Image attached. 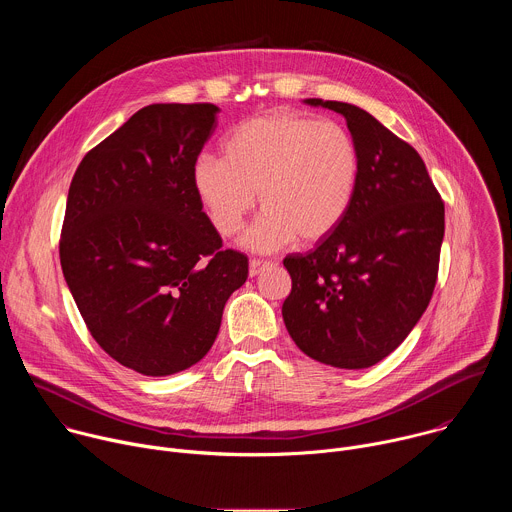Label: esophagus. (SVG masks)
I'll use <instances>...</instances> for the list:
<instances>
[{"label":"esophagus","instance_id":"1","mask_svg":"<svg viewBox=\"0 0 512 512\" xmlns=\"http://www.w3.org/2000/svg\"><path fill=\"white\" fill-rule=\"evenodd\" d=\"M269 265H273V263L261 261V259H251V261H249V275L255 277V275H259L261 271H265Z\"/></svg>","mask_w":512,"mask_h":512}]
</instances>
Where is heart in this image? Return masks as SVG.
Wrapping results in <instances>:
<instances>
[{
  "label": "heart",
  "instance_id": "heart-1",
  "mask_svg": "<svg viewBox=\"0 0 512 512\" xmlns=\"http://www.w3.org/2000/svg\"><path fill=\"white\" fill-rule=\"evenodd\" d=\"M358 178V145L346 127L283 111L239 123L223 143V158L204 154L190 172L196 198L223 237L243 229L259 194L263 212L243 239L257 253L296 237H328L348 214Z\"/></svg>",
  "mask_w": 512,
  "mask_h": 512
}]
</instances>
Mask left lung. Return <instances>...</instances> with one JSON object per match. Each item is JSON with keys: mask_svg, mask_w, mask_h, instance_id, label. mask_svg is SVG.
I'll list each match as a JSON object with an SVG mask.
<instances>
[{"mask_svg": "<svg viewBox=\"0 0 512 512\" xmlns=\"http://www.w3.org/2000/svg\"><path fill=\"white\" fill-rule=\"evenodd\" d=\"M346 119L360 178L344 221L316 249L283 259L291 294L281 314L310 358L369 369L423 316L444 241V202L421 156L364 109L306 99Z\"/></svg>", "mask_w": 512, "mask_h": 512, "instance_id": "obj_1", "label": "left lung"}]
</instances>
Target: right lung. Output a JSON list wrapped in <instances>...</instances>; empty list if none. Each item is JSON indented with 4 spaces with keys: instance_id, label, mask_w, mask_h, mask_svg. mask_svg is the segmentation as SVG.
I'll return each instance as SVG.
<instances>
[{
    "instance_id": "add662e5",
    "label": "right lung",
    "mask_w": 512,
    "mask_h": 512,
    "mask_svg": "<svg viewBox=\"0 0 512 512\" xmlns=\"http://www.w3.org/2000/svg\"><path fill=\"white\" fill-rule=\"evenodd\" d=\"M218 111L139 109L83 158L68 188L66 285L99 346L145 377L204 358L249 275L247 257L223 249L190 180Z\"/></svg>"
}]
</instances>
